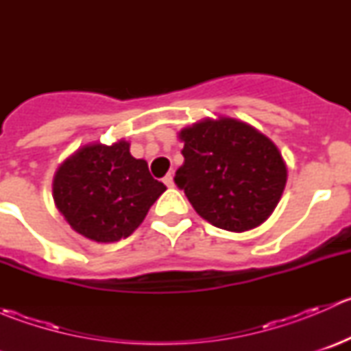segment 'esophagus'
<instances>
[{
	"label": "esophagus",
	"mask_w": 351,
	"mask_h": 351,
	"mask_svg": "<svg viewBox=\"0 0 351 351\" xmlns=\"http://www.w3.org/2000/svg\"><path fill=\"white\" fill-rule=\"evenodd\" d=\"M162 183H165L166 186H169V189H171V186H175V182H173V173H168V175L162 178Z\"/></svg>",
	"instance_id": "esophagus-1"
}]
</instances>
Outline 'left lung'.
I'll list each match as a JSON object with an SVG mask.
<instances>
[{"mask_svg": "<svg viewBox=\"0 0 351 351\" xmlns=\"http://www.w3.org/2000/svg\"><path fill=\"white\" fill-rule=\"evenodd\" d=\"M183 165L175 183L215 228L250 231L267 221L287 183L280 151L254 127L229 117L205 119L180 132Z\"/></svg>", "mask_w": 351, "mask_h": 351, "instance_id": "1", "label": "left lung"}]
</instances>
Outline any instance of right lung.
<instances>
[{
	"instance_id": "1",
	"label": "right lung",
	"mask_w": 351,
	"mask_h": 351,
	"mask_svg": "<svg viewBox=\"0 0 351 351\" xmlns=\"http://www.w3.org/2000/svg\"><path fill=\"white\" fill-rule=\"evenodd\" d=\"M125 141L90 144L67 158L54 176L52 195L71 228L97 243L129 238L166 190L136 159Z\"/></svg>"
}]
</instances>
